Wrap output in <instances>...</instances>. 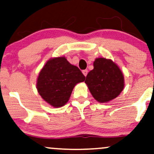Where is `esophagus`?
I'll return each mask as SVG.
<instances>
[{
  "mask_svg": "<svg viewBox=\"0 0 154 154\" xmlns=\"http://www.w3.org/2000/svg\"><path fill=\"white\" fill-rule=\"evenodd\" d=\"M82 73H83V75H85V77H86L87 75V73H88V70H87V69H85V70L82 71Z\"/></svg>",
  "mask_w": 154,
  "mask_h": 154,
  "instance_id": "34e87169",
  "label": "esophagus"
}]
</instances>
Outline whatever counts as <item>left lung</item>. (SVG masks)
Returning <instances> with one entry per match:
<instances>
[{"label": "left lung", "instance_id": "8db88e82", "mask_svg": "<svg viewBox=\"0 0 154 154\" xmlns=\"http://www.w3.org/2000/svg\"><path fill=\"white\" fill-rule=\"evenodd\" d=\"M93 65L94 69L87 74L85 84L95 100L107 103L123 91V72L114 62L104 57L96 58Z\"/></svg>", "mask_w": 154, "mask_h": 154}]
</instances>
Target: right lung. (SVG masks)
Segmentation results:
<instances>
[{"label": "right lung", "instance_id": "right-lung-1", "mask_svg": "<svg viewBox=\"0 0 154 154\" xmlns=\"http://www.w3.org/2000/svg\"><path fill=\"white\" fill-rule=\"evenodd\" d=\"M85 79L80 69L69 63L65 56L52 57L39 72L36 88L48 104L59 108L69 101L75 85Z\"/></svg>", "mask_w": 154, "mask_h": 154}]
</instances>
